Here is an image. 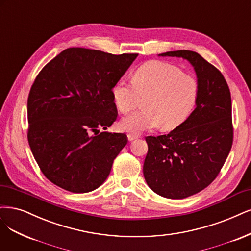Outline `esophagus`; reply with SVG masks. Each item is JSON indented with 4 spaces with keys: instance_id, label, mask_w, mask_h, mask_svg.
I'll list each match as a JSON object with an SVG mask.
<instances>
[{
    "instance_id": "esophagus-1",
    "label": "esophagus",
    "mask_w": 251,
    "mask_h": 251,
    "mask_svg": "<svg viewBox=\"0 0 251 251\" xmlns=\"http://www.w3.org/2000/svg\"><path fill=\"white\" fill-rule=\"evenodd\" d=\"M137 138H139V136L135 135V134H127V139H128V141H133V140L137 139Z\"/></svg>"
}]
</instances>
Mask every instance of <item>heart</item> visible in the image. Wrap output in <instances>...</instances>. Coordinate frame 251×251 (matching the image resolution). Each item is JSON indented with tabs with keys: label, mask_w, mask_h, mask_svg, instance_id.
I'll return each mask as SVG.
<instances>
[{
	"label": "heart",
	"mask_w": 251,
	"mask_h": 251,
	"mask_svg": "<svg viewBox=\"0 0 251 251\" xmlns=\"http://www.w3.org/2000/svg\"><path fill=\"white\" fill-rule=\"evenodd\" d=\"M111 94L123 114L136 109L140 98H145L143 110L122 119L119 126L123 131L140 134L159 126L170 131L192 113L200 94V83L175 64L151 60L137 68L132 82L118 80Z\"/></svg>",
	"instance_id": "heart-1"
}]
</instances>
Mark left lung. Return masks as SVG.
I'll use <instances>...</instances> for the list:
<instances>
[{
  "label": "left lung",
  "mask_w": 251,
  "mask_h": 251,
  "mask_svg": "<svg viewBox=\"0 0 251 251\" xmlns=\"http://www.w3.org/2000/svg\"><path fill=\"white\" fill-rule=\"evenodd\" d=\"M159 56L188 60L200 83L196 107L185 122L167 135L145 138L146 183L163 197L181 200L208 187L230 151L234 138L230 91L223 75L195 51L180 50Z\"/></svg>",
  "instance_id": "1"
}]
</instances>
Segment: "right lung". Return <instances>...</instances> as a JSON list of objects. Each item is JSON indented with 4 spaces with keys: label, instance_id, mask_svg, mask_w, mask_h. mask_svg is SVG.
I'll use <instances>...</instances> for the list:
<instances>
[{
    "label": "right lung",
    "instance_id": "1",
    "mask_svg": "<svg viewBox=\"0 0 251 251\" xmlns=\"http://www.w3.org/2000/svg\"><path fill=\"white\" fill-rule=\"evenodd\" d=\"M138 54L70 48L42 68L28 98V141L41 172L73 193L99 188L127 143L101 132L117 118L111 90Z\"/></svg>",
    "mask_w": 251,
    "mask_h": 251
}]
</instances>
